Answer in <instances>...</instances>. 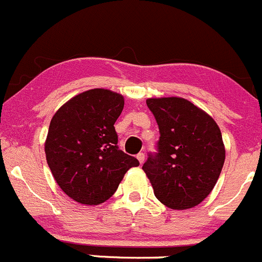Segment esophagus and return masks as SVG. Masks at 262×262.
Returning <instances> with one entry per match:
<instances>
[{
	"label": "esophagus",
	"instance_id": "1",
	"mask_svg": "<svg viewBox=\"0 0 262 262\" xmlns=\"http://www.w3.org/2000/svg\"><path fill=\"white\" fill-rule=\"evenodd\" d=\"M136 158H137V160H139L140 164H142V163L145 162V154H144V152H139Z\"/></svg>",
	"mask_w": 262,
	"mask_h": 262
}]
</instances>
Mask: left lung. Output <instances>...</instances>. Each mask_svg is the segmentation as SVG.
<instances>
[{
	"label": "left lung",
	"mask_w": 262,
	"mask_h": 262,
	"mask_svg": "<svg viewBox=\"0 0 262 262\" xmlns=\"http://www.w3.org/2000/svg\"><path fill=\"white\" fill-rule=\"evenodd\" d=\"M146 104L160 132L158 152L142 165L155 198L174 210L193 208L213 191L224 164L219 126L183 98H149Z\"/></svg>",
	"instance_id": "obj_1"
}]
</instances>
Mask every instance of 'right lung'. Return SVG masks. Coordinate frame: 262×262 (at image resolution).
<instances>
[{"label": "right lung", "mask_w": 262, "mask_h": 262, "mask_svg": "<svg viewBox=\"0 0 262 262\" xmlns=\"http://www.w3.org/2000/svg\"><path fill=\"white\" fill-rule=\"evenodd\" d=\"M125 99L108 89L75 95L52 117L44 151L57 185L84 205L107 201L136 158L118 149L115 122Z\"/></svg>", "instance_id": "right-lung-1"}]
</instances>
